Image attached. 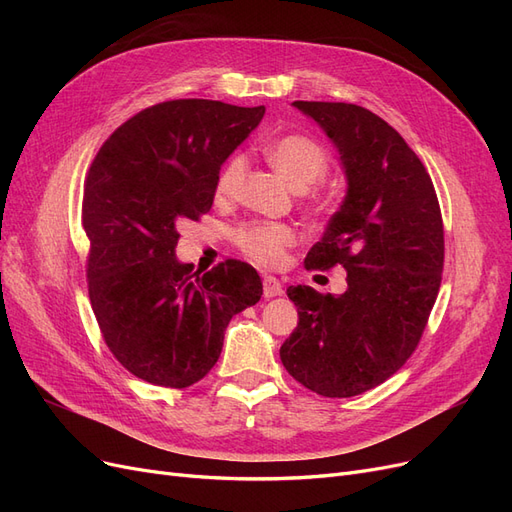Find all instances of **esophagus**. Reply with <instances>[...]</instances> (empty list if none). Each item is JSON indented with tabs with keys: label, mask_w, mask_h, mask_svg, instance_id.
<instances>
[{
	"label": "esophagus",
	"mask_w": 512,
	"mask_h": 512,
	"mask_svg": "<svg viewBox=\"0 0 512 512\" xmlns=\"http://www.w3.org/2000/svg\"><path fill=\"white\" fill-rule=\"evenodd\" d=\"M262 292H265L267 299L280 297V294H282L280 280H277V277H273V275H265V277H262Z\"/></svg>",
	"instance_id": "1"
}]
</instances>
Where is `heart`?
Returning <instances> with one entry per match:
<instances>
[{"label": "heart", "mask_w": 512, "mask_h": 512, "mask_svg": "<svg viewBox=\"0 0 512 512\" xmlns=\"http://www.w3.org/2000/svg\"><path fill=\"white\" fill-rule=\"evenodd\" d=\"M267 158L294 190H307L329 175V153L305 134H284L267 147ZM245 160L241 153L230 156L215 177V198L230 200L237 196L243 179ZM232 241L239 252L262 267H277L288 247L297 243V235L286 224L250 222L235 230Z\"/></svg>", "instance_id": "obj_1"}]
</instances>
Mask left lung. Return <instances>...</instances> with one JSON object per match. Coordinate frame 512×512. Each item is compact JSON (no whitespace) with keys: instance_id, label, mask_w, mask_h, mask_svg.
I'll return each mask as SVG.
<instances>
[{"instance_id":"obj_1","label":"left lung","mask_w":512,"mask_h":512,"mask_svg":"<svg viewBox=\"0 0 512 512\" xmlns=\"http://www.w3.org/2000/svg\"><path fill=\"white\" fill-rule=\"evenodd\" d=\"M342 153L348 194L307 271L342 265L344 294L290 286L299 324L282 344L288 374L322 397L389 380L421 342L444 267V224L431 177L389 123L363 106L303 102Z\"/></svg>"}]
</instances>
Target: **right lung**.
<instances>
[{"label": "right lung", "mask_w": 512, "mask_h": 512, "mask_svg": "<svg viewBox=\"0 0 512 512\" xmlns=\"http://www.w3.org/2000/svg\"><path fill=\"white\" fill-rule=\"evenodd\" d=\"M265 115L218 100H168L106 138L89 166L81 220L87 288L104 344L132 376L188 389L218 363L230 318L258 303L254 267L196 275L175 258L177 228L213 205L222 162Z\"/></svg>", "instance_id": "right-lung-1"}]
</instances>
